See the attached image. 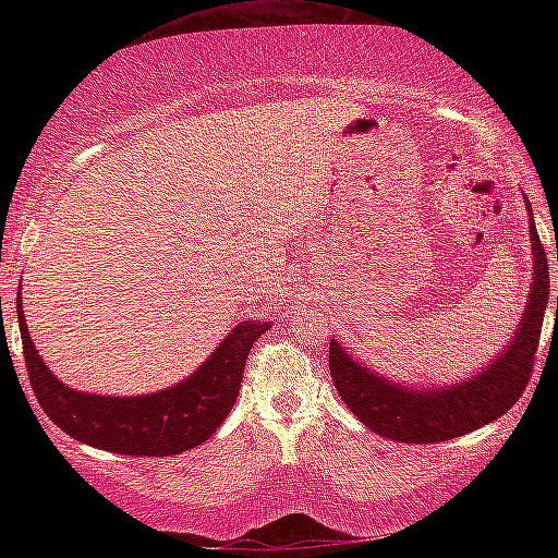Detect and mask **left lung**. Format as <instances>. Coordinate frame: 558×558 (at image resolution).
I'll return each mask as SVG.
<instances>
[{"mask_svg": "<svg viewBox=\"0 0 558 558\" xmlns=\"http://www.w3.org/2000/svg\"><path fill=\"white\" fill-rule=\"evenodd\" d=\"M529 235H532L534 278L522 323L502 354L489 362L487 369L468 376L465 381L438 386V389L393 384L362 362H354L335 339H329V374L337 391L347 409L376 436L401 442H442L487 426L517 403L534 369L544 310L549 300V260L536 233L532 209H529Z\"/></svg>", "mask_w": 558, "mask_h": 558, "instance_id": "obj_1", "label": "left lung"}]
</instances>
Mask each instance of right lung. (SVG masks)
Listing matches in <instances>:
<instances>
[{
    "label": "right lung",
    "mask_w": 558,
    "mask_h": 558,
    "mask_svg": "<svg viewBox=\"0 0 558 558\" xmlns=\"http://www.w3.org/2000/svg\"><path fill=\"white\" fill-rule=\"evenodd\" d=\"M16 317L26 372L44 413L86 446L135 458L179 456L209 440L233 409L253 342L270 327L258 319L235 325L199 369L165 391L98 396L75 391L49 372L29 337L22 290L16 298Z\"/></svg>",
    "instance_id": "add662e5"
}]
</instances>
